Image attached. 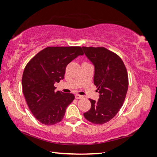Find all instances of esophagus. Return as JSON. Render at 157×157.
Here are the masks:
<instances>
[{
  "label": "esophagus",
  "instance_id": "1",
  "mask_svg": "<svg viewBox=\"0 0 157 157\" xmlns=\"http://www.w3.org/2000/svg\"><path fill=\"white\" fill-rule=\"evenodd\" d=\"M75 98H76V99L78 100V99H80V98H82V95H79V94H75Z\"/></svg>",
  "mask_w": 157,
  "mask_h": 157
}]
</instances>
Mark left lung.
<instances>
[{"mask_svg": "<svg viewBox=\"0 0 157 157\" xmlns=\"http://www.w3.org/2000/svg\"><path fill=\"white\" fill-rule=\"evenodd\" d=\"M94 66V84L100 94L98 101L89 99L91 107L84 118L94 124H104L120 110L128 89V75L121 57L103 47H82Z\"/></svg>", "mask_w": 157, "mask_h": 157, "instance_id": "left-lung-1", "label": "left lung"}]
</instances>
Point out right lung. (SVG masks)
Masks as SVG:
<instances>
[{"instance_id":"right-lung-1","label":"right lung","mask_w":157,"mask_h":157,"mask_svg":"<svg viewBox=\"0 0 157 157\" xmlns=\"http://www.w3.org/2000/svg\"><path fill=\"white\" fill-rule=\"evenodd\" d=\"M83 55L81 47H47L26 65L23 93L32 113L42 124L51 125L63 119L75 96L56 91L54 84L64 78L66 66Z\"/></svg>"}]
</instances>
